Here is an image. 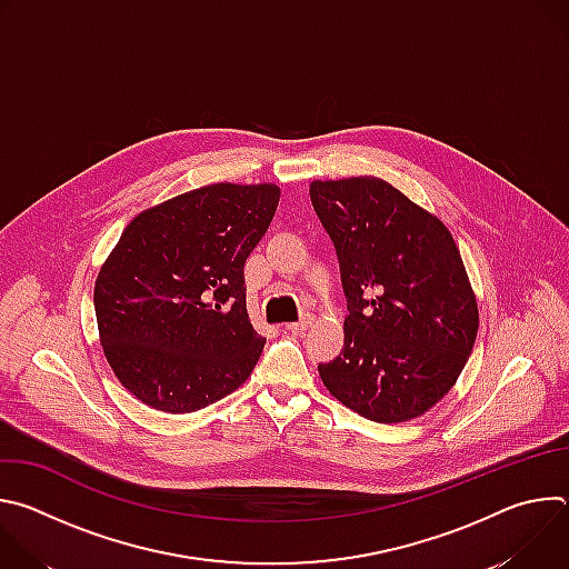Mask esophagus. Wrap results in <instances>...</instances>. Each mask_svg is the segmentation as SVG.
Returning <instances> with one entry per match:
<instances>
[{"label":"esophagus","instance_id":"obj_1","mask_svg":"<svg viewBox=\"0 0 569 569\" xmlns=\"http://www.w3.org/2000/svg\"><path fill=\"white\" fill-rule=\"evenodd\" d=\"M310 323H312V317H310V315H306V317H301L299 321H290V323H286V329H288V331H292V333H303L306 329H310Z\"/></svg>","mask_w":569,"mask_h":569}]
</instances>
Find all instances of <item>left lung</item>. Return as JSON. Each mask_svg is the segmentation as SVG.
Here are the masks:
<instances>
[{
    "label": "left lung",
    "instance_id": "8db88e82",
    "mask_svg": "<svg viewBox=\"0 0 569 569\" xmlns=\"http://www.w3.org/2000/svg\"><path fill=\"white\" fill-rule=\"evenodd\" d=\"M310 200L331 236L349 315L345 349L321 382L376 423L421 417L457 382L479 315L448 227L371 176L315 180Z\"/></svg>",
    "mask_w": 569,
    "mask_h": 569
}]
</instances>
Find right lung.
Here are the masks:
<instances>
[{
    "label": "right lung",
    "instance_id": "1",
    "mask_svg": "<svg viewBox=\"0 0 569 569\" xmlns=\"http://www.w3.org/2000/svg\"><path fill=\"white\" fill-rule=\"evenodd\" d=\"M277 184H209L141 211L106 259L94 310L119 382L152 410L189 415L257 367L248 257L279 204Z\"/></svg>",
    "mask_w": 569,
    "mask_h": 569
}]
</instances>
